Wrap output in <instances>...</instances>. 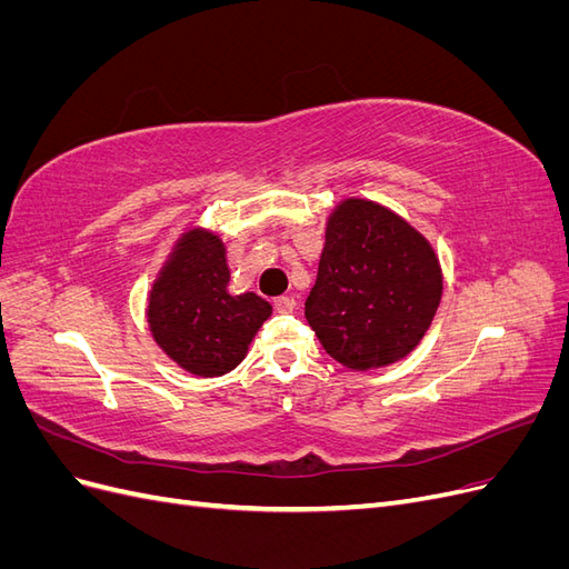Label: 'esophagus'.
I'll list each match as a JSON object with an SVG mask.
<instances>
[{
	"mask_svg": "<svg viewBox=\"0 0 569 569\" xmlns=\"http://www.w3.org/2000/svg\"><path fill=\"white\" fill-rule=\"evenodd\" d=\"M272 306H274V311H278V313H291V311H295V299L278 297L272 301Z\"/></svg>",
	"mask_w": 569,
	"mask_h": 569,
	"instance_id": "obj_1",
	"label": "esophagus"
}]
</instances>
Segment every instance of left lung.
<instances>
[{
  "mask_svg": "<svg viewBox=\"0 0 569 569\" xmlns=\"http://www.w3.org/2000/svg\"><path fill=\"white\" fill-rule=\"evenodd\" d=\"M441 289L439 258L416 228L380 203L347 199L327 220L306 320L341 366L385 368L418 347Z\"/></svg>",
  "mask_w": 569,
  "mask_h": 569,
  "instance_id": "1",
  "label": "left lung"
}]
</instances>
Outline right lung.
Returning a JSON list of instances; mask_svg holds the SVG:
<instances>
[{
  "mask_svg": "<svg viewBox=\"0 0 569 569\" xmlns=\"http://www.w3.org/2000/svg\"><path fill=\"white\" fill-rule=\"evenodd\" d=\"M226 244L206 230L184 232L149 295V330L180 368L218 377L242 363L272 306L253 291L230 295Z\"/></svg>",
  "mask_w": 569,
  "mask_h": 569,
  "instance_id": "add662e5",
  "label": "right lung"
}]
</instances>
